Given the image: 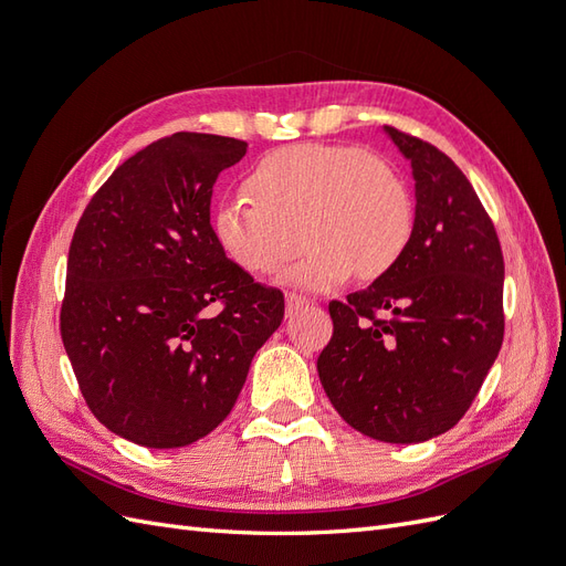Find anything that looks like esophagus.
<instances>
[{"mask_svg":"<svg viewBox=\"0 0 566 566\" xmlns=\"http://www.w3.org/2000/svg\"><path fill=\"white\" fill-rule=\"evenodd\" d=\"M306 304H312V302L306 300V297H302V295L290 293V295H285V314L293 316V314H297V312L302 310V306H306Z\"/></svg>","mask_w":566,"mask_h":566,"instance_id":"esophagus-1","label":"esophagus"}]
</instances>
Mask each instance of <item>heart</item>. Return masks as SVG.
Returning a JSON list of instances; mask_svg holds the SVG:
<instances>
[{
  "label": "heart",
  "mask_w": 566,
  "mask_h": 566,
  "mask_svg": "<svg viewBox=\"0 0 566 566\" xmlns=\"http://www.w3.org/2000/svg\"><path fill=\"white\" fill-rule=\"evenodd\" d=\"M416 227L413 198L397 169L354 146L297 144L252 167L245 196L217 205L212 229L233 264L276 273L302 241V260L283 276L300 290H328L356 276H385Z\"/></svg>",
  "instance_id": "1"
}]
</instances>
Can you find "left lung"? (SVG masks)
<instances>
[{"label": "left lung", "mask_w": 566, "mask_h": 566, "mask_svg": "<svg viewBox=\"0 0 566 566\" xmlns=\"http://www.w3.org/2000/svg\"><path fill=\"white\" fill-rule=\"evenodd\" d=\"M385 134L413 169V235L385 276L331 302L333 337L316 368L354 430L420 443L465 416L501 352L505 264L486 210L447 153L394 127Z\"/></svg>", "instance_id": "obj_1"}]
</instances>
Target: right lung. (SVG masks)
<instances>
[{"mask_svg": "<svg viewBox=\"0 0 566 566\" xmlns=\"http://www.w3.org/2000/svg\"><path fill=\"white\" fill-rule=\"evenodd\" d=\"M177 132L119 165L67 252L61 337L101 424L146 449L188 447L224 420L285 302L219 248L212 186L245 156Z\"/></svg>", "mask_w": 566, "mask_h": 566, "instance_id": "1", "label": "right lung"}]
</instances>
